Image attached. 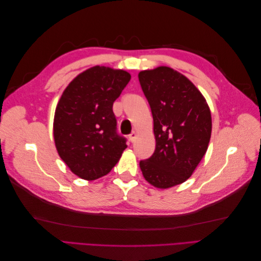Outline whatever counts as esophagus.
I'll return each mask as SVG.
<instances>
[{"instance_id": "34e87169", "label": "esophagus", "mask_w": 261, "mask_h": 261, "mask_svg": "<svg viewBox=\"0 0 261 261\" xmlns=\"http://www.w3.org/2000/svg\"><path fill=\"white\" fill-rule=\"evenodd\" d=\"M136 137H137V132H135V130L132 132V134L128 136V138H129V140L132 141V143H134V141H135Z\"/></svg>"}]
</instances>
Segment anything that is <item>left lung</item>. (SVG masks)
Returning a JSON list of instances; mask_svg holds the SVG:
<instances>
[{
	"instance_id": "left-lung-1",
	"label": "left lung",
	"mask_w": 261,
	"mask_h": 261,
	"mask_svg": "<svg viewBox=\"0 0 261 261\" xmlns=\"http://www.w3.org/2000/svg\"><path fill=\"white\" fill-rule=\"evenodd\" d=\"M139 83L153 117L155 149L139 162L145 179L170 188L191 177L206 154L212 122L206 99L186 76L168 66L141 70Z\"/></svg>"
}]
</instances>
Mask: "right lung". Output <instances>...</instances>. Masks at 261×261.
<instances>
[{
	"mask_svg": "<svg viewBox=\"0 0 261 261\" xmlns=\"http://www.w3.org/2000/svg\"><path fill=\"white\" fill-rule=\"evenodd\" d=\"M129 81L126 70L97 65L77 75L63 91L54 114V143L78 177L107 175L127 147L116 133L112 107Z\"/></svg>",
	"mask_w": 261,
	"mask_h": 261,
	"instance_id": "obj_1",
	"label": "right lung"
}]
</instances>
